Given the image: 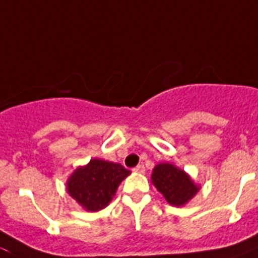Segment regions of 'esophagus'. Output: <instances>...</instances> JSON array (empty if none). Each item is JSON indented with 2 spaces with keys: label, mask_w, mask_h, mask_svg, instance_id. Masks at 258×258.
<instances>
[{
  "label": "esophagus",
  "mask_w": 258,
  "mask_h": 258,
  "mask_svg": "<svg viewBox=\"0 0 258 258\" xmlns=\"http://www.w3.org/2000/svg\"><path fill=\"white\" fill-rule=\"evenodd\" d=\"M133 171H135V172H139V173H144L146 168H144L143 164H139V165H136V167L133 169Z\"/></svg>",
  "instance_id": "obj_1"
}]
</instances>
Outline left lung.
Returning a JSON list of instances; mask_svg holds the SVG:
<instances>
[{
  "instance_id": "1",
  "label": "left lung",
  "mask_w": 258,
  "mask_h": 258,
  "mask_svg": "<svg viewBox=\"0 0 258 258\" xmlns=\"http://www.w3.org/2000/svg\"><path fill=\"white\" fill-rule=\"evenodd\" d=\"M152 181L158 190L171 205H184L194 198L199 188L187 173L175 165L158 164L152 172Z\"/></svg>"
}]
</instances>
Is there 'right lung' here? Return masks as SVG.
Returning a JSON list of instances; mask_svg holds the SVG:
<instances>
[{
    "instance_id": "obj_1",
    "label": "right lung",
    "mask_w": 258,
    "mask_h": 258,
    "mask_svg": "<svg viewBox=\"0 0 258 258\" xmlns=\"http://www.w3.org/2000/svg\"><path fill=\"white\" fill-rule=\"evenodd\" d=\"M130 175L122 164L93 159L81 167L68 181L69 194L87 211L106 208L122 180Z\"/></svg>"
}]
</instances>
